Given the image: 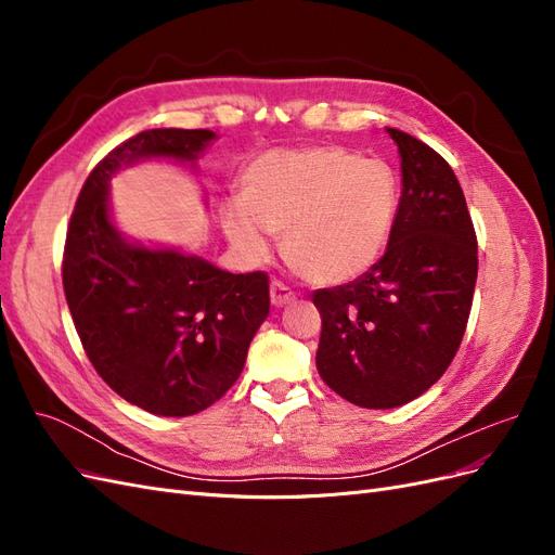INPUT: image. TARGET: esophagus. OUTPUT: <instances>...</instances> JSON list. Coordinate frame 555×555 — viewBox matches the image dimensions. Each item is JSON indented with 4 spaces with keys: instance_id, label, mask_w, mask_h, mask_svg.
I'll use <instances>...</instances> for the list:
<instances>
[{
    "instance_id": "esophagus-1",
    "label": "esophagus",
    "mask_w": 555,
    "mask_h": 555,
    "mask_svg": "<svg viewBox=\"0 0 555 555\" xmlns=\"http://www.w3.org/2000/svg\"><path fill=\"white\" fill-rule=\"evenodd\" d=\"M294 298H296V294L287 287V284L280 282V280L271 282V304L275 308H284V306L294 304Z\"/></svg>"
}]
</instances>
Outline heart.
Segmentation results:
<instances>
[{
  "label": "heart",
  "mask_w": 555,
  "mask_h": 555,
  "mask_svg": "<svg viewBox=\"0 0 555 555\" xmlns=\"http://www.w3.org/2000/svg\"><path fill=\"white\" fill-rule=\"evenodd\" d=\"M396 171L340 145L268 153L243 178V204L224 206V231L245 257L261 261L271 236L284 259L314 284H343L373 268L398 215Z\"/></svg>",
  "instance_id": "1"
}]
</instances>
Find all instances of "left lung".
Returning <instances> with one entry per match:
<instances>
[{
	"instance_id": "obj_1",
	"label": "left lung",
	"mask_w": 555,
	"mask_h": 555,
	"mask_svg": "<svg viewBox=\"0 0 555 555\" xmlns=\"http://www.w3.org/2000/svg\"><path fill=\"white\" fill-rule=\"evenodd\" d=\"M402 192L384 257L347 284L317 289V371L345 400L391 410L426 393L456 357L477 282V236L451 166L391 129Z\"/></svg>"
}]
</instances>
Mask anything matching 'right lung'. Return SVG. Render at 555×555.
<instances>
[{"mask_svg":"<svg viewBox=\"0 0 555 555\" xmlns=\"http://www.w3.org/2000/svg\"><path fill=\"white\" fill-rule=\"evenodd\" d=\"M210 141V129L131 137L94 166L66 229L62 282L82 349L117 396L159 416L206 410L241 377L271 310L268 275L127 241L113 224L108 180L141 159L196 164Z\"/></svg>","mask_w":555,"mask_h":555,"instance_id":"add662e5","label":"right lung"}]
</instances>
